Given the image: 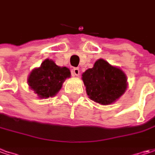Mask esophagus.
Wrapping results in <instances>:
<instances>
[{"instance_id": "34e87169", "label": "esophagus", "mask_w": 155, "mask_h": 155, "mask_svg": "<svg viewBox=\"0 0 155 155\" xmlns=\"http://www.w3.org/2000/svg\"><path fill=\"white\" fill-rule=\"evenodd\" d=\"M72 74L73 75L79 76V75H80V69H79L78 68H74L72 69Z\"/></svg>"}]
</instances>
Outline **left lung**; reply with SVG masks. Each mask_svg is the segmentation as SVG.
<instances>
[{"label":"left lung","mask_w":155,"mask_h":155,"mask_svg":"<svg viewBox=\"0 0 155 155\" xmlns=\"http://www.w3.org/2000/svg\"><path fill=\"white\" fill-rule=\"evenodd\" d=\"M88 97L101 104H112L127 89V78L119 68L104 59L95 61L94 67L82 74Z\"/></svg>","instance_id":"1"}]
</instances>
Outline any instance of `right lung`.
Instances as JSON below:
<instances>
[{
  "label": "right lung",
  "mask_w": 155,
  "mask_h": 155,
  "mask_svg": "<svg viewBox=\"0 0 155 155\" xmlns=\"http://www.w3.org/2000/svg\"><path fill=\"white\" fill-rule=\"evenodd\" d=\"M70 70L66 67H59L51 60L46 59L39 68L30 74L27 82L30 88L40 99L55 96L62 87V83L70 77Z\"/></svg>",
  "instance_id": "add662e5"
}]
</instances>
